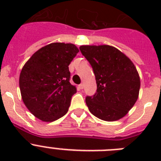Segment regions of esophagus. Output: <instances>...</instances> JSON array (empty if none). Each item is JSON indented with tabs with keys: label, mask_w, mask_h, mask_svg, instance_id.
Returning a JSON list of instances; mask_svg holds the SVG:
<instances>
[{
	"label": "esophagus",
	"mask_w": 161,
	"mask_h": 161,
	"mask_svg": "<svg viewBox=\"0 0 161 161\" xmlns=\"http://www.w3.org/2000/svg\"><path fill=\"white\" fill-rule=\"evenodd\" d=\"M78 87H79L80 89H84V85H83V84H80V85H79V86H78Z\"/></svg>",
	"instance_id": "obj_1"
}]
</instances>
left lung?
<instances>
[{
    "mask_svg": "<svg viewBox=\"0 0 161 161\" xmlns=\"http://www.w3.org/2000/svg\"><path fill=\"white\" fill-rule=\"evenodd\" d=\"M80 50L93 68L97 92L85 102L92 114L104 121L124 117L139 97L140 79L132 61L109 45L80 46Z\"/></svg>",
    "mask_w": 161,
    "mask_h": 161,
    "instance_id": "1",
    "label": "left lung"
}]
</instances>
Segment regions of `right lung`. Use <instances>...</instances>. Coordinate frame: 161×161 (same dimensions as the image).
<instances>
[{"instance_id": "obj_1", "label": "right lung", "mask_w": 161, "mask_h": 161, "mask_svg": "<svg viewBox=\"0 0 161 161\" xmlns=\"http://www.w3.org/2000/svg\"><path fill=\"white\" fill-rule=\"evenodd\" d=\"M79 52L74 44L50 43L37 51L25 64L19 77L22 101L44 122L67 114L76 88L70 83L68 65Z\"/></svg>"}]
</instances>
